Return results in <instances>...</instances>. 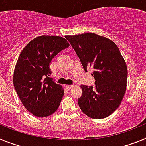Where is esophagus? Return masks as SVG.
<instances>
[{"label":"esophagus","mask_w":146,"mask_h":146,"mask_svg":"<svg viewBox=\"0 0 146 146\" xmlns=\"http://www.w3.org/2000/svg\"><path fill=\"white\" fill-rule=\"evenodd\" d=\"M73 87H74V85H67L66 86V88L68 89V90H70V89H72Z\"/></svg>","instance_id":"1"}]
</instances>
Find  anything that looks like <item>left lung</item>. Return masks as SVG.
Listing matches in <instances>:
<instances>
[{"label":"left lung","instance_id":"1","mask_svg":"<svg viewBox=\"0 0 146 146\" xmlns=\"http://www.w3.org/2000/svg\"><path fill=\"white\" fill-rule=\"evenodd\" d=\"M65 38L80 60L86 72L93 66L95 86H81L77 102L91 118L108 117L119 107L126 89L127 67L117 45L109 38L92 33Z\"/></svg>","mask_w":146,"mask_h":146}]
</instances>
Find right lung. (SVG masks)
Wrapping results in <instances>:
<instances>
[{"mask_svg": "<svg viewBox=\"0 0 146 146\" xmlns=\"http://www.w3.org/2000/svg\"><path fill=\"white\" fill-rule=\"evenodd\" d=\"M69 46L57 36H41L22 50L14 72V86L28 111L36 117H47L60 105L64 91L50 77V64L61 50Z\"/></svg>", "mask_w": 146, "mask_h": 146, "instance_id": "right-lung-1", "label": "right lung"}]
</instances>
